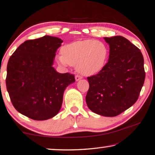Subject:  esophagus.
<instances>
[{"label":"esophagus","mask_w":155,"mask_h":155,"mask_svg":"<svg viewBox=\"0 0 155 155\" xmlns=\"http://www.w3.org/2000/svg\"><path fill=\"white\" fill-rule=\"evenodd\" d=\"M75 80L76 81H79L80 80H81L82 78V76H80V75H75Z\"/></svg>","instance_id":"obj_1"}]
</instances>
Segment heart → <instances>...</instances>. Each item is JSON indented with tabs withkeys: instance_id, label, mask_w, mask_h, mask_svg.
Instances as JSON below:
<instances>
[{
	"instance_id": "b5f03b06",
	"label": "heart",
	"mask_w": 155,
	"mask_h": 155,
	"mask_svg": "<svg viewBox=\"0 0 155 155\" xmlns=\"http://www.w3.org/2000/svg\"><path fill=\"white\" fill-rule=\"evenodd\" d=\"M61 55L57 57L60 64L75 67L85 76L96 75L106 66L109 48L99 40L87 39L73 42L62 47Z\"/></svg>"
}]
</instances>
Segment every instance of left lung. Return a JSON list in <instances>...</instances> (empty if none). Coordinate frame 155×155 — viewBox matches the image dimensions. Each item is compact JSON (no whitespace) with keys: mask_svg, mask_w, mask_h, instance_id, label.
Masks as SVG:
<instances>
[{"mask_svg":"<svg viewBox=\"0 0 155 155\" xmlns=\"http://www.w3.org/2000/svg\"><path fill=\"white\" fill-rule=\"evenodd\" d=\"M104 40L110 48L108 61L102 71L87 78L86 103L94 113L115 117L137 101L145 81L144 59L140 50L124 37Z\"/></svg>","mask_w":155,"mask_h":155,"instance_id":"obj_1","label":"left lung"}]
</instances>
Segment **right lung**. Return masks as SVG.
I'll return each instance as SVG.
<instances>
[{
  "mask_svg": "<svg viewBox=\"0 0 155 155\" xmlns=\"http://www.w3.org/2000/svg\"><path fill=\"white\" fill-rule=\"evenodd\" d=\"M62 42L50 35L26 40L8 61L6 87L11 101L19 113L32 120L57 115L65 89L75 82L73 74L59 73L52 66Z\"/></svg>",
  "mask_w": 155,
  "mask_h": 155,
  "instance_id": "right-lung-1",
  "label": "right lung"
}]
</instances>
